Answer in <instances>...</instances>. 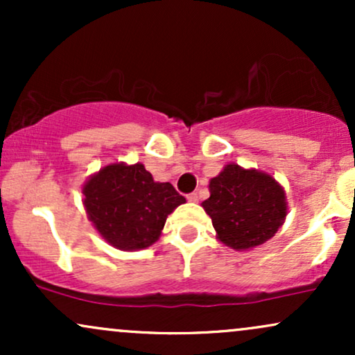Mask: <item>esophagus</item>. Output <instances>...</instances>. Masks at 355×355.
<instances>
[{"label": "esophagus", "mask_w": 355, "mask_h": 355, "mask_svg": "<svg viewBox=\"0 0 355 355\" xmlns=\"http://www.w3.org/2000/svg\"><path fill=\"white\" fill-rule=\"evenodd\" d=\"M187 198H189V202H193V203L198 202V193H197V191H193V193H190Z\"/></svg>", "instance_id": "34e87169"}]
</instances>
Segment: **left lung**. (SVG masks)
Wrapping results in <instances>:
<instances>
[{
  "instance_id": "obj_1",
  "label": "left lung",
  "mask_w": 355,
  "mask_h": 355,
  "mask_svg": "<svg viewBox=\"0 0 355 355\" xmlns=\"http://www.w3.org/2000/svg\"><path fill=\"white\" fill-rule=\"evenodd\" d=\"M202 202L217 239L234 250H250L277 234L287 217L284 187L267 172L229 164L209 183Z\"/></svg>"
}]
</instances>
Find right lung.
<instances>
[{
    "instance_id": "add662e5",
    "label": "right lung",
    "mask_w": 355,
    "mask_h": 355,
    "mask_svg": "<svg viewBox=\"0 0 355 355\" xmlns=\"http://www.w3.org/2000/svg\"><path fill=\"white\" fill-rule=\"evenodd\" d=\"M88 220L110 245L135 252L160 239L166 217L185 203L168 182H155L144 164H110L83 183Z\"/></svg>"
}]
</instances>
